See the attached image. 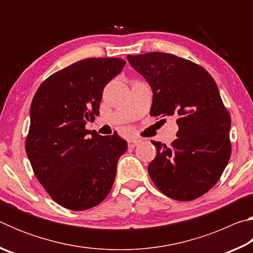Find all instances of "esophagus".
<instances>
[{"mask_svg": "<svg viewBox=\"0 0 253 253\" xmlns=\"http://www.w3.org/2000/svg\"><path fill=\"white\" fill-rule=\"evenodd\" d=\"M139 142H140V140H138V139H129V140H128V147L134 148L139 144Z\"/></svg>", "mask_w": 253, "mask_h": 253, "instance_id": "obj_1", "label": "esophagus"}]
</instances>
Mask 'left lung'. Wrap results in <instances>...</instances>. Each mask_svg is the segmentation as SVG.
I'll return each mask as SVG.
<instances>
[{
	"mask_svg": "<svg viewBox=\"0 0 253 253\" xmlns=\"http://www.w3.org/2000/svg\"><path fill=\"white\" fill-rule=\"evenodd\" d=\"M152 87L151 116H174L177 138L153 142L148 174L162 193L192 201L215 185L231 156V117L212 76L196 63L164 52L127 55Z\"/></svg>",
	"mask_w": 253,
	"mask_h": 253,
	"instance_id": "left-lung-1",
	"label": "left lung"
}]
</instances>
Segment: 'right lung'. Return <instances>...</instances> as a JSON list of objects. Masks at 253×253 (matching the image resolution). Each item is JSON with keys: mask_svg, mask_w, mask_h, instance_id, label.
<instances>
[{"mask_svg": "<svg viewBox=\"0 0 253 253\" xmlns=\"http://www.w3.org/2000/svg\"><path fill=\"white\" fill-rule=\"evenodd\" d=\"M121 58H88L46 78L30 110L25 151L38 181L54 202L84 211L106 199L127 142L85 129L99 114L105 85L121 74Z\"/></svg>", "mask_w": 253, "mask_h": 253, "instance_id": "right-lung-1", "label": "right lung"}]
</instances>
